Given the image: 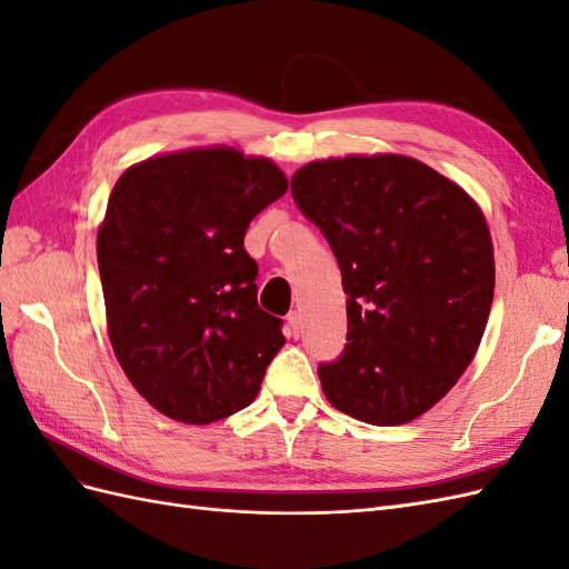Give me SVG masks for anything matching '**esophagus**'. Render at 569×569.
I'll return each instance as SVG.
<instances>
[{
    "label": "esophagus",
    "mask_w": 569,
    "mask_h": 569,
    "mask_svg": "<svg viewBox=\"0 0 569 569\" xmlns=\"http://www.w3.org/2000/svg\"><path fill=\"white\" fill-rule=\"evenodd\" d=\"M287 325H289L291 335L299 337V332H301V313H299V311H289V316H287Z\"/></svg>",
    "instance_id": "1"
}]
</instances>
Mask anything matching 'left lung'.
Instances as JSON below:
<instances>
[{"mask_svg":"<svg viewBox=\"0 0 569 569\" xmlns=\"http://www.w3.org/2000/svg\"><path fill=\"white\" fill-rule=\"evenodd\" d=\"M291 194L332 247L347 291V347L318 368L327 401L380 427L420 418L485 335L496 282L485 213L401 153L311 161Z\"/></svg>","mask_w":569,"mask_h":569,"instance_id":"left-lung-1","label":"left lung"}]
</instances>
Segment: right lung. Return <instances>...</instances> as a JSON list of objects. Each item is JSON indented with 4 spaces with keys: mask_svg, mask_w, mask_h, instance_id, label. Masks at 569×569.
Here are the masks:
<instances>
[{
    "mask_svg": "<svg viewBox=\"0 0 569 569\" xmlns=\"http://www.w3.org/2000/svg\"><path fill=\"white\" fill-rule=\"evenodd\" d=\"M270 159L232 147L161 153L113 184L97 232L113 353L170 420L209 425L247 408L282 347L256 301L249 222L287 192Z\"/></svg>",
    "mask_w": 569,
    "mask_h": 569,
    "instance_id": "obj_1",
    "label": "right lung"
}]
</instances>
